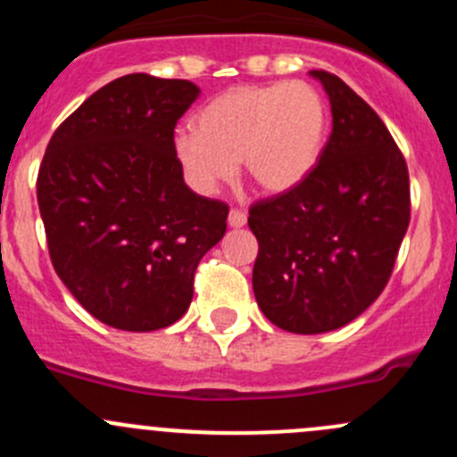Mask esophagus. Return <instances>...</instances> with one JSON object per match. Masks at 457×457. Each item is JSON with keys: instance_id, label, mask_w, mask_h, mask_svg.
<instances>
[{"instance_id": "1", "label": "esophagus", "mask_w": 457, "mask_h": 457, "mask_svg": "<svg viewBox=\"0 0 457 457\" xmlns=\"http://www.w3.org/2000/svg\"><path fill=\"white\" fill-rule=\"evenodd\" d=\"M228 223L232 225V228H243V225L247 223V214L243 210L232 207V210H229V216H228Z\"/></svg>"}]
</instances>
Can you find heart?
<instances>
[{"mask_svg":"<svg viewBox=\"0 0 457 457\" xmlns=\"http://www.w3.org/2000/svg\"><path fill=\"white\" fill-rule=\"evenodd\" d=\"M195 130L177 132L172 152L196 192H219L241 161L256 187L283 195L316 168L327 130L325 99L307 81L234 86L203 105Z\"/></svg>","mask_w":457,"mask_h":457,"instance_id":"b5f03b06","label":"heart"}]
</instances>
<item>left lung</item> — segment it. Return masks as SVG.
Here are the masks:
<instances>
[{
  "instance_id": "obj_1",
  "label": "left lung",
  "mask_w": 457,
  "mask_h": 457,
  "mask_svg": "<svg viewBox=\"0 0 457 457\" xmlns=\"http://www.w3.org/2000/svg\"><path fill=\"white\" fill-rule=\"evenodd\" d=\"M331 135L310 177L250 207L258 241L252 287L261 312L292 334L345 327L380 296L409 228V170L382 119L325 71Z\"/></svg>"
}]
</instances>
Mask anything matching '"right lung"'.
I'll return each instance as SVG.
<instances>
[{"instance_id":"obj_1","label":"right lung","mask_w":457,"mask_h":457,"mask_svg":"<svg viewBox=\"0 0 457 457\" xmlns=\"http://www.w3.org/2000/svg\"><path fill=\"white\" fill-rule=\"evenodd\" d=\"M135 72L90 95L46 147L37 203L54 271L96 320L154 331L187 312L195 271L223 238L228 203L183 181L174 126L199 96Z\"/></svg>"}]
</instances>
